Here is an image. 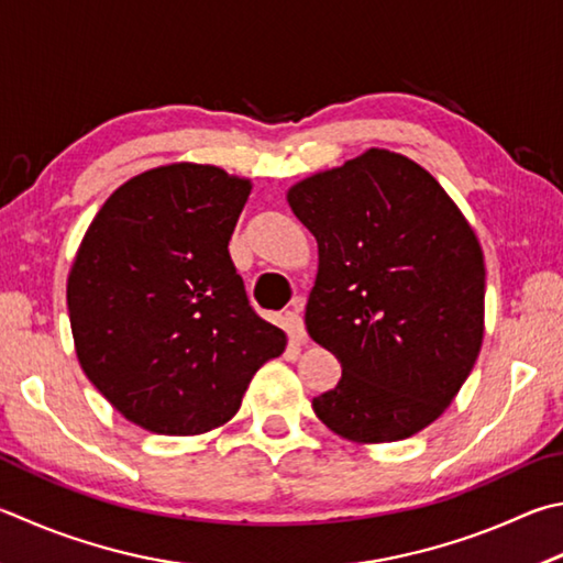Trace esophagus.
Returning a JSON list of instances; mask_svg holds the SVG:
<instances>
[{
	"label": "esophagus",
	"instance_id": "34e87169",
	"mask_svg": "<svg viewBox=\"0 0 563 563\" xmlns=\"http://www.w3.org/2000/svg\"><path fill=\"white\" fill-rule=\"evenodd\" d=\"M300 308L302 302L300 300H292V308L285 312V324H288V332L295 342H305L308 340V332H305V322L300 317Z\"/></svg>",
	"mask_w": 563,
	"mask_h": 563
}]
</instances>
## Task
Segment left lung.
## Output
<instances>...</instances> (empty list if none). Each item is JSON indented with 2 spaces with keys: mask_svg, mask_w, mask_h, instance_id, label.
<instances>
[{
  "mask_svg": "<svg viewBox=\"0 0 563 563\" xmlns=\"http://www.w3.org/2000/svg\"><path fill=\"white\" fill-rule=\"evenodd\" d=\"M288 203L320 249L305 324L342 364L314 413L356 443L404 441L451 406L479 354L475 233L423 167L376 147L298 181Z\"/></svg>",
  "mask_w": 563,
  "mask_h": 563,
  "instance_id": "1",
  "label": "left lung"
}]
</instances>
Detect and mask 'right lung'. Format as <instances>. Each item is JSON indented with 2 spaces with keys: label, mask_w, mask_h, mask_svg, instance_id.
Listing matches in <instances>:
<instances>
[{
  "label": "right lung",
  "mask_w": 563,
  "mask_h": 563,
  "mask_svg": "<svg viewBox=\"0 0 563 563\" xmlns=\"http://www.w3.org/2000/svg\"><path fill=\"white\" fill-rule=\"evenodd\" d=\"M251 181L167 165L122 184L68 275L78 362L112 408L162 435L227 423L285 334L251 308L229 255Z\"/></svg>",
  "instance_id": "obj_1"
}]
</instances>
